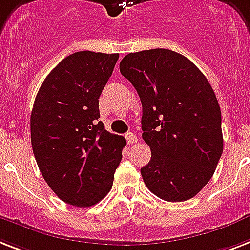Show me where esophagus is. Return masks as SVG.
<instances>
[{"instance_id":"esophagus-1","label":"esophagus","mask_w":250,"mask_h":250,"mask_svg":"<svg viewBox=\"0 0 250 250\" xmlns=\"http://www.w3.org/2000/svg\"><path fill=\"white\" fill-rule=\"evenodd\" d=\"M125 139H127V143L129 145H133V144L137 143V136L135 133H132V132H128V133H125Z\"/></svg>"}]
</instances>
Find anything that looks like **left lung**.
<instances>
[{
	"instance_id": "obj_1",
	"label": "left lung",
	"mask_w": 250,
	"mask_h": 250,
	"mask_svg": "<svg viewBox=\"0 0 250 250\" xmlns=\"http://www.w3.org/2000/svg\"><path fill=\"white\" fill-rule=\"evenodd\" d=\"M143 104V139L151 159L141 168L150 191L167 202L194 198L224 151L221 109L208 79L188 58L154 48L119 64Z\"/></svg>"
}]
</instances>
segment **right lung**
<instances>
[{
	"label": "right lung",
	"mask_w": 250,
	"mask_h": 250,
	"mask_svg": "<svg viewBox=\"0 0 250 250\" xmlns=\"http://www.w3.org/2000/svg\"><path fill=\"white\" fill-rule=\"evenodd\" d=\"M119 54L79 51L46 77L30 115L34 158L62 202L91 207L110 191L125 139L99 121V97Z\"/></svg>",
	"instance_id": "obj_1"
}]
</instances>
